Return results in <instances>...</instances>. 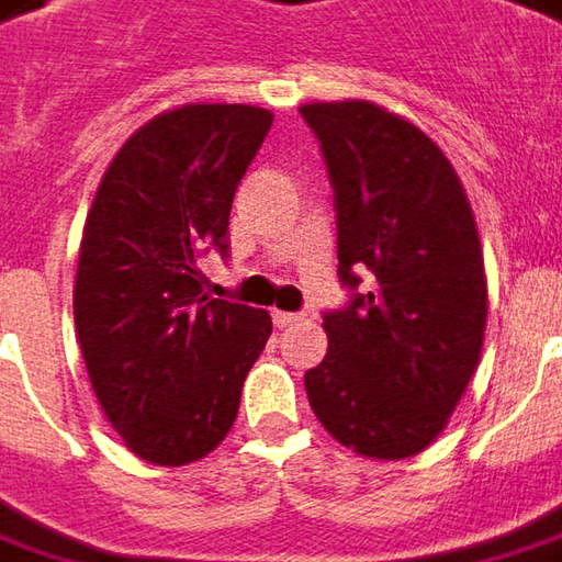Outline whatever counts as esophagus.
I'll return each instance as SVG.
<instances>
[{
	"instance_id": "34e87169",
	"label": "esophagus",
	"mask_w": 562,
	"mask_h": 562,
	"mask_svg": "<svg viewBox=\"0 0 562 562\" xmlns=\"http://www.w3.org/2000/svg\"><path fill=\"white\" fill-rule=\"evenodd\" d=\"M301 319V314H289V311H273V323L277 326H295Z\"/></svg>"
}]
</instances>
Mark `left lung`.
Here are the masks:
<instances>
[{"mask_svg":"<svg viewBox=\"0 0 562 562\" xmlns=\"http://www.w3.org/2000/svg\"><path fill=\"white\" fill-rule=\"evenodd\" d=\"M301 117L326 158L339 280L329 351L304 373L326 432L376 460L419 454L448 426L482 355L488 285L473 207L445 151L373 102H314ZM371 270V292L358 293Z\"/></svg>","mask_w":562,"mask_h":562,"instance_id":"left-lung-1","label":"left lung"}]
</instances>
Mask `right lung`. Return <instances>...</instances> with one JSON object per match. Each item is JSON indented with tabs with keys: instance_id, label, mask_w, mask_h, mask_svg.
Returning <instances> with one entry per match:
<instances>
[{
	"instance_id": "1",
	"label": "right lung",
	"mask_w": 562,
	"mask_h": 562,
	"mask_svg": "<svg viewBox=\"0 0 562 562\" xmlns=\"http://www.w3.org/2000/svg\"><path fill=\"white\" fill-rule=\"evenodd\" d=\"M273 114L183 105L139 126L83 226L74 323L108 423L136 457L183 467L239 414L243 382L273 333L267 311L211 299L199 258L229 255V207Z\"/></svg>"
}]
</instances>
